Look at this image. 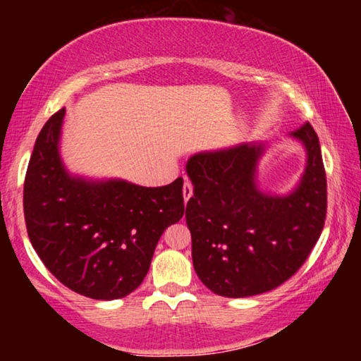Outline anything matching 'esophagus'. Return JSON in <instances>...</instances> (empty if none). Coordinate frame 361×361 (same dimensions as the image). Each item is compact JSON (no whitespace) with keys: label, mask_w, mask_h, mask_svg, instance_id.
<instances>
[{"label":"esophagus","mask_w":361,"mask_h":361,"mask_svg":"<svg viewBox=\"0 0 361 361\" xmlns=\"http://www.w3.org/2000/svg\"><path fill=\"white\" fill-rule=\"evenodd\" d=\"M183 197H185V202H188V200L192 197V185L191 181L188 180H185V183H183Z\"/></svg>","instance_id":"34e87169"}]
</instances>
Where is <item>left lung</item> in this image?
Returning a JSON list of instances; mask_svg holds the SVG:
<instances>
[{
	"mask_svg": "<svg viewBox=\"0 0 361 361\" xmlns=\"http://www.w3.org/2000/svg\"><path fill=\"white\" fill-rule=\"evenodd\" d=\"M307 152L296 189L271 195L256 185L262 143L199 152L186 170L194 195L186 205L192 264L207 288L226 298L271 291L304 264L326 218V175L319 137L305 122L291 132Z\"/></svg>",
	"mask_w": 361,
	"mask_h": 361,
	"instance_id": "1",
	"label": "left lung"
}]
</instances>
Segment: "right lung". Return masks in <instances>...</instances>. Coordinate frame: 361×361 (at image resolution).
Returning <instances> with one entry per match:
<instances>
[{"mask_svg":"<svg viewBox=\"0 0 361 361\" xmlns=\"http://www.w3.org/2000/svg\"><path fill=\"white\" fill-rule=\"evenodd\" d=\"M65 108L42 127L23 185L27 232L59 282L92 299L137 290L162 232L185 213L183 178L161 188L90 181L66 172L59 152Z\"/></svg>","mask_w":361,"mask_h":361,"instance_id":"obj_1","label":"right lung"}]
</instances>
